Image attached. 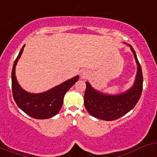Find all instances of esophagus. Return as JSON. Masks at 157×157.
Instances as JSON below:
<instances>
[{
  "label": "esophagus",
  "instance_id": "1",
  "mask_svg": "<svg viewBox=\"0 0 157 157\" xmlns=\"http://www.w3.org/2000/svg\"><path fill=\"white\" fill-rule=\"evenodd\" d=\"M82 78H86L87 77L90 76V72L88 71H83L81 72V75H80Z\"/></svg>",
  "mask_w": 157,
  "mask_h": 157
}]
</instances>
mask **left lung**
I'll return each instance as SVG.
<instances>
[{
  "label": "left lung",
  "instance_id": "1",
  "mask_svg": "<svg viewBox=\"0 0 157 157\" xmlns=\"http://www.w3.org/2000/svg\"><path fill=\"white\" fill-rule=\"evenodd\" d=\"M137 63V74L134 85L128 90L119 94H109L97 90L88 82H86L84 105L92 116L105 121L117 120L134 109L139 101L142 92L143 76L135 51L128 45Z\"/></svg>",
  "mask_w": 157,
  "mask_h": 157
}]
</instances>
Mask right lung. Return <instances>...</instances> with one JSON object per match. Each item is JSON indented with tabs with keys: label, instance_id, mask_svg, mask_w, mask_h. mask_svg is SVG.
Listing matches in <instances>:
<instances>
[{
	"label": "right lung",
	"instance_id": "right-lung-1",
	"mask_svg": "<svg viewBox=\"0 0 157 157\" xmlns=\"http://www.w3.org/2000/svg\"><path fill=\"white\" fill-rule=\"evenodd\" d=\"M25 45L22 47L14 62L12 71V94L16 105L30 117L45 120L56 116L61 109L65 94L78 80L76 75L53 88L39 94H32L23 90L18 82L16 76V66L23 53Z\"/></svg>",
	"mask_w": 157,
	"mask_h": 157
}]
</instances>
